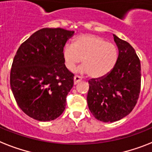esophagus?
Listing matches in <instances>:
<instances>
[{"label": "esophagus", "instance_id": "obj_1", "mask_svg": "<svg viewBox=\"0 0 152 152\" xmlns=\"http://www.w3.org/2000/svg\"><path fill=\"white\" fill-rule=\"evenodd\" d=\"M82 80V78L79 76H75L73 78V81H74V84H76V83H78L79 82H80Z\"/></svg>", "mask_w": 152, "mask_h": 152}]
</instances>
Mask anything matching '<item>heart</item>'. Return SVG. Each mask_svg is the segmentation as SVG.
Segmentation results:
<instances>
[{
    "label": "heart",
    "instance_id": "1",
    "mask_svg": "<svg viewBox=\"0 0 152 152\" xmlns=\"http://www.w3.org/2000/svg\"><path fill=\"white\" fill-rule=\"evenodd\" d=\"M65 67L72 71L82 61L79 69L93 78H102L111 72L118 59V50L113 44L94 34H81L62 49Z\"/></svg>",
    "mask_w": 152,
    "mask_h": 152
}]
</instances>
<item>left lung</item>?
I'll return each mask as SVG.
<instances>
[{
  "instance_id": "1",
  "label": "left lung",
  "mask_w": 152,
  "mask_h": 152,
  "mask_svg": "<svg viewBox=\"0 0 152 152\" xmlns=\"http://www.w3.org/2000/svg\"><path fill=\"white\" fill-rule=\"evenodd\" d=\"M114 36L119 56L114 68L102 78L88 81L87 104L94 116L113 123L129 115L140 91V62L134 48Z\"/></svg>"
}]
</instances>
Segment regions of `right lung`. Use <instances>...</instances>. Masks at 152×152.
<instances>
[{
    "label": "right lung",
    "instance_id": "obj_1",
    "mask_svg": "<svg viewBox=\"0 0 152 152\" xmlns=\"http://www.w3.org/2000/svg\"><path fill=\"white\" fill-rule=\"evenodd\" d=\"M73 34L44 28L23 42L15 55L11 88L18 107L33 119L54 120L65 110L74 75L64 65L62 49Z\"/></svg>",
    "mask_w": 152,
    "mask_h": 152
}]
</instances>
